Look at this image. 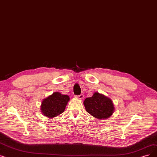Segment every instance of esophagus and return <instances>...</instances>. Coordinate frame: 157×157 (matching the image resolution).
<instances>
[{
	"mask_svg": "<svg viewBox=\"0 0 157 157\" xmlns=\"http://www.w3.org/2000/svg\"><path fill=\"white\" fill-rule=\"evenodd\" d=\"M79 99H82L83 98H84V95L83 94H80V95H78L76 96Z\"/></svg>",
	"mask_w": 157,
	"mask_h": 157,
	"instance_id": "34e87169",
	"label": "esophagus"
}]
</instances>
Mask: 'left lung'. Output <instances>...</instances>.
<instances>
[{
	"instance_id": "obj_1",
	"label": "left lung",
	"mask_w": 157,
	"mask_h": 157,
	"mask_svg": "<svg viewBox=\"0 0 157 157\" xmlns=\"http://www.w3.org/2000/svg\"><path fill=\"white\" fill-rule=\"evenodd\" d=\"M83 103L86 112L99 119L108 118L114 111L112 100L98 92H95L92 97L86 98Z\"/></svg>"
}]
</instances>
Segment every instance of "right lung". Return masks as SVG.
Returning <instances> with one entry per match:
<instances>
[{
    "mask_svg": "<svg viewBox=\"0 0 157 157\" xmlns=\"http://www.w3.org/2000/svg\"><path fill=\"white\" fill-rule=\"evenodd\" d=\"M69 99V97L67 95L54 92L43 100L41 105V110L47 117H56L64 112Z\"/></svg>",
    "mask_w": 157,
    "mask_h": 157,
    "instance_id": "1",
    "label": "right lung"
}]
</instances>
